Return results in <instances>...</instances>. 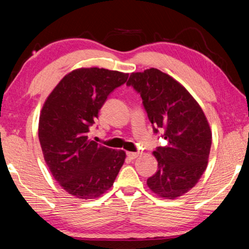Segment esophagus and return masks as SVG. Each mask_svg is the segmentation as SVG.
<instances>
[{
    "instance_id": "1",
    "label": "esophagus",
    "mask_w": 249,
    "mask_h": 249,
    "mask_svg": "<svg viewBox=\"0 0 249 249\" xmlns=\"http://www.w3.org/2000/svg\"><path fill=\"white\" fill-rule=\"evenodd\" d=\"M138 153H132V152H128L127 153V156L130 160H135V159H137L138 158Z\"/></svg>"
}]
</instances>
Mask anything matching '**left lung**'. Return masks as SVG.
<instances>
[{"label": "left lung", "instance_id": "8db88e82", "mask_svg": "<svg viewBox=\"0 0 249 249\" xmlns=\"http://www.w3.org/2000/svg\"><path fill=\"white\" fill-rule=\"evenodd\" d=\"M127 85L141 94L154 132L161 130L168 142L153 152L159 170L147 179L148 188L162 198H178L196 186L209 163L206 115L179 81L155 68L132 72Z\"/></svg>", "mask_w": 249, "mask_h": 249}]
</instances>
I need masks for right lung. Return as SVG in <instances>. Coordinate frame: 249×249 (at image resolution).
Masks as SVG:
<instances>
[{
    "mask_svg": "<svg viewBox=\"0 0 249 249\" xmlns=\"http://www.w3.org/2000/svg\"><path fill=\"white\" fill-rule=\"evenodd\" d=\"M128 73L103 68H79L66 74L44 102L38 138L53 178L68 194L94 199L113 186L125 160L89 138V127L114 88Z\"/></svg>",
    "mask_w": 249,
    "mask_h": 249,
    "instance_id": "1",
    "label": "right lung"
}]
</instances>
